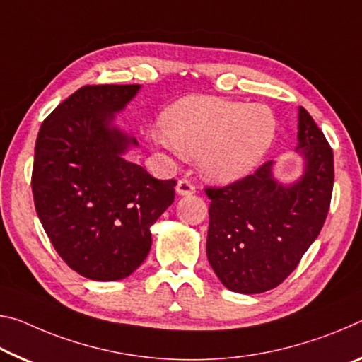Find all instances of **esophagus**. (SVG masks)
<instances>
[{
    "instance_id": "obj_1",
    "label": "esophagus",
    "mask_w": 362,
    "mask_h": 362,
    "mask_svg": "<svg viewBox=\"0 0 362 362\" xmlns=\"http://www.w3.org/2000/svg\"><path fill=\"white\" fill-rule=\"evenodd\" d=\"M194 190H197V188H194V183L192 180L182 179L177 183V193L182 194V197H185V194H193Z\"/></svg>"
}]
</instances>
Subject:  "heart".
<instances>
[{
    "mask_svg": "<svg viewBox=\"0 0 362 362\" xmlns=\"http://www.w3.org/2000/svg\"><path fill=\"white\" fill-rule=\"evenodd\" d=\"M160 130V140L182 156H198L206 177L230 182L261 163L272 146L277 122L264 105L188 96L165 109Z\"/></svg>",
    "mask_w": 362,
    "mask_h": 362,
    "instance_id": "heart-1",
    "label": "heart"
}]
</instances>
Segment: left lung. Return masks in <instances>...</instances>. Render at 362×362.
I'll use <instances>...</instances> for the list:
<instances>
[{"mask_svg":"<svg viewBox=\"0 0 362 362\" xmlns=\"http://www.w3.org/2000/svg\"><path fill=\"white\" fill-rule=\"evenodd\" d=\"M301 179L284 185L272 160L226 187H208L206 255L228 290L262 293L280 285L317 238L334 190V151L305 107L298 112Z\"/></svg>","mask_w":362,"mask_h":362,"instance_id":"1","label":"left lung"}]
</instances>
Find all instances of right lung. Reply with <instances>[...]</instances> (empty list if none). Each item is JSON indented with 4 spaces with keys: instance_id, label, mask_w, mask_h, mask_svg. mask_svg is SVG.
<instances>
[{
    "instance_id": "1",
    "label": "right lung",
    "mask_w": 362,
    "mask_h": 362,
    "mask_svg": "<svg viewBox=\"0 0 362 362\" xmlns=\"http://www.w3.org/2000/svg\"><path fill=\"white\" fill-rule=\"evenodd\" d=\"M140 85H85L43 120L32 169L38 219L57 255L83 277H129L151 248L150 227L175 197L124 158L134 136L111 124Z\"/></svg>"
}]
</instances>
